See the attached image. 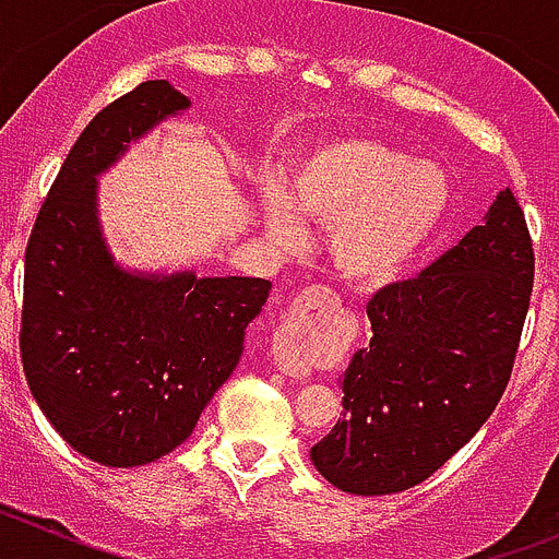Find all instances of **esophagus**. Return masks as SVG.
I'll return each instance as SVG.
<instances>
[{
    "label": "esophagus",
    "mask_w": 559,
    "mask_h": 559,
    "mask_svg": "<svg viewBox=\"0 0 559 559\" xmlns=\"http://www.w3.org/2000/svg\"><path fill=\"white\" fill-rule=\"evenodd\" d=\"M308 296H316V299H324V296H330L328 288H310L305 290ZM274 353H276V364H280V369H283L285 374H290V378H308L310 374V367L305 364L302 358H299V353L294 349V344H290V338L285 341H274Z\"/></svg>",
    "instance_id": "1"
}]
</instances>
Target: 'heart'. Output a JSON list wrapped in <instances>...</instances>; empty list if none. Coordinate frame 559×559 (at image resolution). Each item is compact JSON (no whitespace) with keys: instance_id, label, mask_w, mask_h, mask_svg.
Listing matches in <instances>:
<instances>
[{"instance_id":"1","label":"heart","mask_w":559,"mask_h":559,"mask_svg":"<svg viewBox=\"0 0 559 559\" xmlns=\"http://www.w3.org/2000/svg\"><path fill=\"white\" fill-rule=\"evenodd\" d=\"M445 173L406 159L374 140H330L288 173V192L269 190L263 215L280 246H294L300 221L328 226L324 249L353 285L389 283L426 246L445 215Z\"/></svg>"}]
</instances>
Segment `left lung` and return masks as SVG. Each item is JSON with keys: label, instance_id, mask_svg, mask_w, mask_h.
I'll use <instances>...</instances> for the list:
<instances>
[{"label": "left lung", "instance_id": "left-lung-1", "mask_svg": "<svg viewBox=\"0 0 559 559\" xmlns=\"http://www.w3.org/2000/svg\"><path fill=\"white\" fill-rule=\"evenodd\" d=\"M532 283L530 226L507 187L437 263L369 299L372 338L344 372V417L310 448L316 471L355 496L433 476L496 412Z\"/></svg>", "mask_w": 559, "mask_h": 559}]
</instances>
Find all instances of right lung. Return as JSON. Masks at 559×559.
Wrapping results in <instances>:
<instances>
[{
    "mask_svg": "<svg viewBox=\"0 0 559 559\" xmlns=\"http://www.w3.org/2000/svg\"><path fill=\"white\" fill-rule=\"evenodd\" d=\"M187 106L167 81L108 103L58 170L24 254L27 386L69 445L106 467L156 462L190 437L271 290L260 276L131 274L108 254L95 176Z\"/></svg>",
    "mask_w": 559,
    "mask_h": 559,
    "instance_id": "right-lung-1",
    "label": "right lung"
}]
</instances>
